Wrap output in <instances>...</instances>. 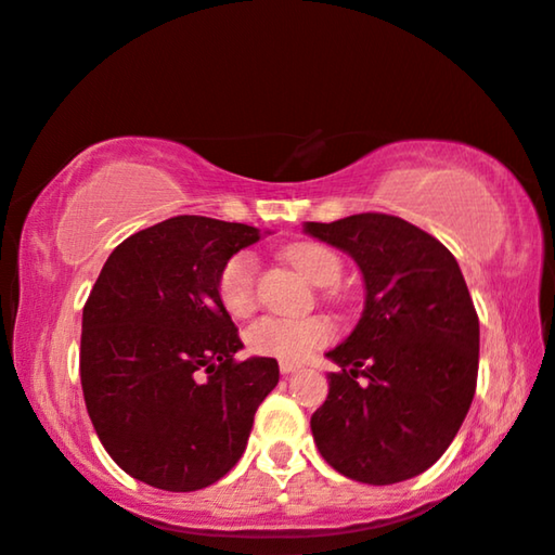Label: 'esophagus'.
Instances as JSON below:
<instances>
[{
  "mask_svg": "<svg viewBox=\"0 0 555 555\" xmlns=\"http://www.w3.org/2000/svg\"><path fill=\"white\" fill-rule=\"evenodd\" d=\"M279 370H281V374H294V372H299V370H301V364H294V362H281V364H279Z\"/></svg>",
  "mask_w": 555,
  "mask_h": 555,
  "instance_id": "34e87169",
  "label": "esophagus"
}]
</instances>
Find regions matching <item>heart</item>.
Wrapping results in <instances>:
<instances>
[{
	"instance_id": "heart-1",
	"label": "heart",
	"mask_w": 555,
	"mask_h": 555,
	"mask_svg": "<svg viewBox=\"0 0 555 555\" xmlns=\"http://www.w3.org/2000/svg\"><path fill=\"white\" fill-rule=\"evenodd\" d=\"M286 259L319 286L334 284L341 274L339 256L322 244L301 241L286 248ZM216 294L231 317L251 314L259 301V259L254 251H238L223 263L216 279ZM334 326L326 317H261L248 326L246 345L254 354L301 362L330 345Z\"/></svg>"
}]
</instances>
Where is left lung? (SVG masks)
<instances>
[{
	"mask_svg": "<svg viewBox=\"0 0 555 555\" xmlns=\"http://www.w3.org/2000/svg\"><path fill=\"white\" fill-rule=\"evenodd\" d=\"M304 231L352 256L366 286L354 332L326 354L341 370L330 372V395L311 415L317 448L359 482L415 478L450 448L478 385L480 324L463 271L440 241L397 216Z\"/></svg>",
	"mask_w": 555,
	"mask_h": 555,
	"instance_id": "left-lung-1",
	"label": "left lung"
}]
</instances>
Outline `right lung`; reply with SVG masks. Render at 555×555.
<instances>
[{
    "label": "right lung",
    "mask_w": 555,
    "mask_h": 555,
    "mask_svg": "<svg viewBox=\"0 0 555 555\" xmlns=\"http://www.w3.org/2000/svg\"><path fill=\"white\" fill-rule=\"evenodd\" d=\"M256 241L254 225L173 216L125 238L100 271L82 309V395L107 455L135 480L191 493L244 455L279 364L236 362L244 345L216 279Z\"/></svg>",
    "instance_id": "1"
}]
</instances>
